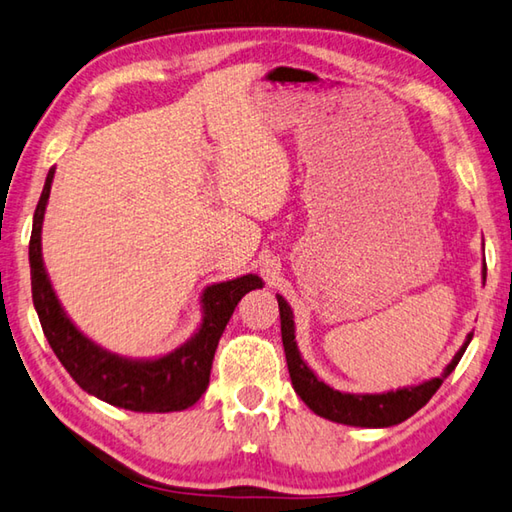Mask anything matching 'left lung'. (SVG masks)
<instances>
[{
    "label": "left lung",
    "instance_id": "8db88e82",
    "mask_svg": "<svg viewBox=\"0 0 512 512\" xmlns=\"http://www.w3.org/2000/svg\"><path fill=\"white\" fill-rule=\"evenodd\" d=\"M483 279H486V265H483ZM276 299H279L281 337L294 391L299 393V398L306 402L317 416L351 427H391L414 416L420 407L427 405L429 398L438 391L447 375L456 369V364H459L465 348H468L472 339V333L465 337L459 353L452 357V362L445 366L443 375H438V378L387 393H342L328 387L326 382H321L315 371L303 362L297 348V339H294L292 308L288 306V301L279 297V294H276Z\"/></svg>",
    "mask_w": 512,
    "mask_h": 512
}]
</instances>
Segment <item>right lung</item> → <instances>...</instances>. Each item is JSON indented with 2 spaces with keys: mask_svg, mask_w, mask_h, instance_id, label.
Masks as SVG:
<instances>
[{
  "mask_svg": "<svg viewBox=\"0 0 512 512\" xmlns=\"http://www.w3.org/2000/svg\"><path fill=\"white\" fill-rule=\"evenodd\" d=\"M53 173L56 168H49L40 202L35 206L29 242L33 306L53 353L80 389L107 405L143 411V414H168V411L193 407L209 387L215 348H218L233 310L247 292L263 288V279L256 274H245L238 279L209 285L200 299V328L175 351L152 357V360H132V357L110 353L80 333L74 321L67 317L51 288L49 274L44 270L42 222Z\"/></svg>",
  "mask_w": 512,
  "mask_h": 512,
  "instance_id": "add662e5",
  "label": "right lung"
}]
</instances>
